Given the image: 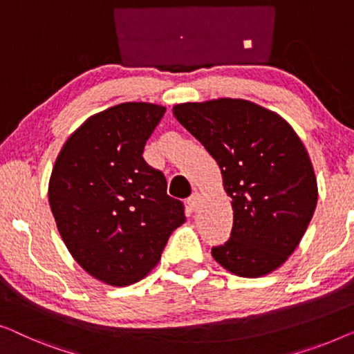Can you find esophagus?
<instances>
[{
	"label": "esophagus",
	"instance_id": "34e87169",
	"mask_svg": "<svg viewBox=\"0 0 354 354\" xmlns=\"http://www.w3.org/2000/svg\"><path fill=\"white\" fill-rule=\"evenodd\" d=\"M201 197H202L201 192H197V191L194 192L192 196L187 198V207L191 208V210H197L198 205H201Z\"/></svg>",
	"mask_w": 354,
	"mask_h": 354
}]
</instances>
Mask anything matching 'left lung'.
<instances>
[{
  "instance_id": "8db88e82",
  "label": "left lung",
  "mask_w": 354,
  "mask_h": 354,
  "mask_svg": "<svg viewBox=\"0 0 354 354\" xmlns=\"http://www.w3.org/2000/svg\"><path fill=\"white\" fill-rule=\"evenodd\" d=\"M173 115L221 168L234 212L231 239L212 257L231 274L261 277L287 261L317 203L311 158L279 113L247 99L173 106Z\"/></svg>"
}]
</instances>
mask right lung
Here are the masks:
<instances>
[{"label": "right lung", "instance_id": "add662e5", "mask_svg": "<svg viewBox=\"0 0 354 354\" xmlns=\"http://www.w3.org/2000/svg\"><path fill=\"white\" fill-rule=\"evenodd\" d=\"M165 111L123 102L94 113L68 136L53 167L48 197L57 231L73 260L107 286L146 277L186 221L163 173L142 158Z\"/></svg>", "mask_w": 354, "mask_h": 354}]
</instances>
